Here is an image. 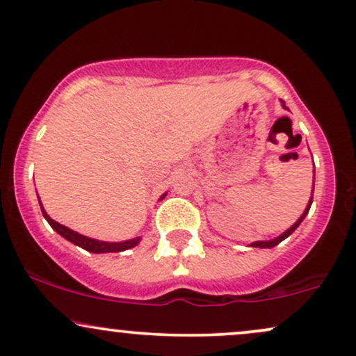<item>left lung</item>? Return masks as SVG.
<instances>
[{"label":"left lung","mask_w":356,"mask_h":356,"mask_svg":"<svg viewBox=\"0 0 356 356\" xmlns=\"http://www.w3.org/2000/svg\"><path fill=\"white\" fill-rule=\"evenodd\" d=\"M282 106H284V109H289L285 106V102L282 101ZM315 179V177H314ZM312 202H314V192H312V197H310V200H308V205H307V209L305 211H303V213L300 217H298V220L295 222V224L290 227V229H286L284 234H280L278 235V237H275V238H272V241H259V242H252L250 243V247H259V248H272V247H275V245H278V243H280L282 241H285L286 237H289V235H292L295 230H297V227L302 224V220L305 219V216L308 213V211H310V205H312Z\"/></svg>","instance_id":"8db88e82"}]
</instances>
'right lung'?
Instances as JSON below:
<instances>
[{"instance_id":"1","label":"right lung","mask_w":356,"mask_h":356,"mask_svg":"<svg viewBox=\"0 0 356 356\" xmlns=\"http://www.w3.org/2000/svg\"><path fill=\"white\" fill-rule=\"evenodd\" d=\"M164 197H165V194L162 195L161 199H164ZM40 205H41L42 216H44V219L48 220V224L53 227L56 232L61 235V237L66 238V241H70L71 243H74V245L84 248V250L92 252V254H108V252H124V250H127V248L136 247L137 243L140 242V237L131 238V241H124V242H102V241H96V238L86 237V235H81L78 232H74V230H71L70 227L58 224V222L51 219L48 213H46L44 209H42L41 200H40Z\"/></svg>"}]
</instances>
